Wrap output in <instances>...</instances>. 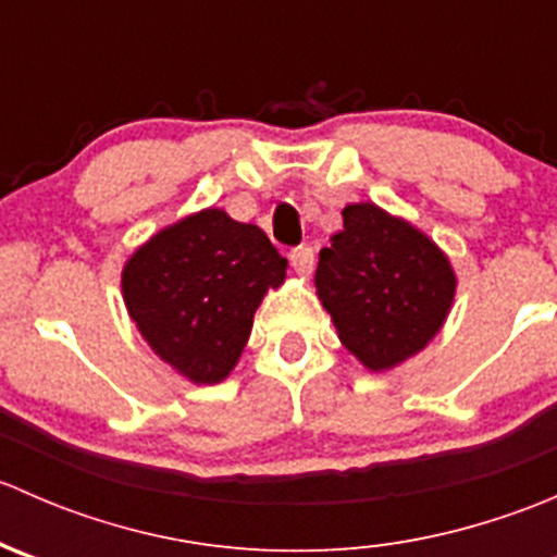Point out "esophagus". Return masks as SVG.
<instances>
[{
	"instance_id": "esophagus-1",
	"label": "esophagus",
	"mask_w": 557,
	"mask_h": 557,
	"mask_svg": "<svg viewBox=\"0 0 557 557\" xmlns=\"http://www.w3.org/2000/svg\"><path fill=\"white\" fill-rule=\"evenodd\" d=\"M290 267H294L296 274H301V277H310L314 269L312 247H294V250H290Z\"/></svg>"
}]
</instances>
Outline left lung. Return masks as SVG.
<instances>
[{
    "instance_id": "8db88e82",
    "label": "left lung",
    "mask_w": 557,
    "mask_h": 557,
    "mask_svg": "<svg viewBox=\"0 0 557 557\" xmlns=\"http://www.w3.org/2000/svg\"><path fill=\"white\" fill-rule=\"evenodd\" d=\"M342 218L320 250L314 288L342 345L369 372H387L440 334L458 277L429 234L383 207L358 201Z\"/></svg>"
}]
</instances>
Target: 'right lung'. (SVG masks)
I'll return each instance as SVG.
<instances>
[{"instance_id":"add662e5","label":"right lung","mask_w":557,"mask_h":557,"mask_svg":"<svg viewBox=\"0 0 557 557\" xmlns=\"http://www.w3.org/2000/svg\"><path fill=\"white\" fill-rule=\"evenodd\" d=\"M285 269L261 228L207 207L139 245L121 290L150 350L190 383L215 385L237 367L252 314Z\"/></svg>"}]
</instances>
